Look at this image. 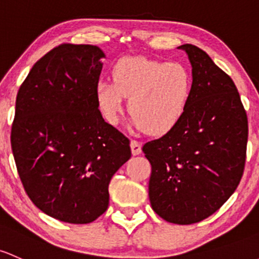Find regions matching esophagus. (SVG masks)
I'll list each match as a JSON object with an SVG mask.
<instances>
[{
    "label": "esophagus",
    "instance_id": "obj_1",
    "mask_svg": "<svg viewBox=\"0 0 259 259\" xmlns=\"http://www.w3.org/2000/svg\"><path fill=\"white\" fill-rule=\"evenodd\" d=\"M130 148H132V154L134 156H137L141 152V144L137 140H132L130 141Z\"/></svg>",
    "mask_w": 259,
    "mask_h": 259
}]
</instances>
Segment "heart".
<instances>
[{
	"instance_id": "heart-1",
	"label": "heart",
	"mask_w": 259,
	"mask_h": 259,
	"mask_svg": "<svg viewBox=\"0 0 259 259\" xmlns=\"http://www.w3.org/2000/svg\"><path fill=\"white\" fill-rule=\"evenodd\" d=\"M114 81L100 79L95 97L109 124H118L129 97L130 124L139 130L164 134L179 124L192 94V75L181 63L145 57H124L113 68Z\"/></svg>"
}]
</instances>
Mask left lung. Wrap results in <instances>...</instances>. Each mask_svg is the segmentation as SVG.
<instances>
[{
    "mask_svg": "<svg viewBox=\"0 0 259 259\" xmlns=\"http://www.w3.org/2000/svg\"><path fill=\"white\" fill-rule=\"evenodd\" d=\"M178 48L192 67L189 105L179 124L143 151L151 164L152 209L170 223L191 225L214 213L237 189L248 121L230 75L196 46Z\"/></svg>",
    "mask_w": 259,
    "mask_h": 259,
    "instance_id": "1",
    "label": "left lung"
}]
</instances>
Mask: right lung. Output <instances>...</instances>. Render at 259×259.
<instances>
[{
  "label": "right lung",
  "mask_w": 259,
  "mask_h": 259,
  "mask_svg": "<svg viewBox=\"0 0 259 259\" xmlns=\"http://www.w3.org/2000/svg\"><path fill=\"white\" fill-rule=\"evenodd\" d=\"M104 52L62 45L32 67L16 99L11 145L27 195L62 222L107 211L109 182L132 156L129 139L105 122L95 87Z\"/></svg>",
  "instance_id": "1"
}]
</instances>
